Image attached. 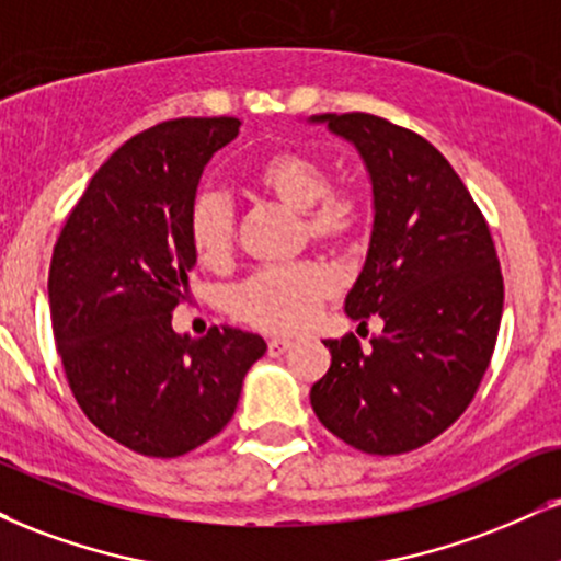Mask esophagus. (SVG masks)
<instances>
[{
    "instance_id": "34e87169",
    "label": "esophagus",
    "mask_w": 561,
    "mask_h": 561,
    "mask_svg": "<svg viewBox=\"0 0 561 561\" xmlns=\"http://www.w3.org/2000/svg\"><path fill=\"white\" fill-rule=\"evenodd\" d=\"M289 347H293V340H287V336H274V340H268V355L272 357L285 355Z\"/></svg>"
}]
</instances>
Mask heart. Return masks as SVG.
I'll return each instance as SVG.
<instances>
[{
    "mask_svg": "<svg viewBox=\"0 0 561 561\" xmlns=\"http://www.w3.org/2000/svg\"><path fill=\"white\" fill-rule=\"evenodd\" d=\"M261 191L289 211L302 214L308 238L327 248H345L360 229V204L353 193L329 191L332 174L319 159L282 151L263 159L253 172ZM187 238L204 266H221L234 248V211L219 191H201L187 211ZM332 293V279L319 263L261 268L229 295V310L248 327L268 334L298 332Z\"/></svg>",
    "mask_w": 561,
    "mask_h": 561,
    "instance_id": "heart-1",
    "label": "heart"
}]
</instances>
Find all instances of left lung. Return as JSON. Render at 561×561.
Returning a JSON list of instances; mask_svg holds the SVG:
<instances>
[{"label": "left lung", "mask_w": 561, "mask_h": 561, "mask_svg": "<svg viewBox=\"0 0 561 561\" xmlns=\"http://www.w3.org/2000/svg\"><path fill=\"white\" fill-rule=\"evenodd\" d=\"M360 153L374 229L345 313L383 332L363 353L327 340V376L310 389L319 421L368 455H402L447 431L476 397L504 306V279L481 208L426 138L376 114H316Z\"/></svg>", "instance_id": "left-lung-1"}]
</instances>
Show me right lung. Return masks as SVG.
<instances>
[{
    "label": "right lung",
    "mask_w": 561,
    "mask_h": 561,
    "mask_svg": "<svg viewBox=\"0 0 561 561\" xmlns=\"http://www.w3.org/2000/svg\"><path fill=\"white\" fill-rule=\"evenodd\" d=\"M234 117H182L138 133L88 182L51 253V329L88 421L146 457H180L227 426L259 334L172 329L195 253L187 211Z\"/></svg>",
    "instance_id": "add662e5"
}]
</instances>
